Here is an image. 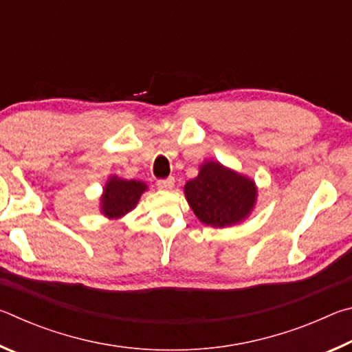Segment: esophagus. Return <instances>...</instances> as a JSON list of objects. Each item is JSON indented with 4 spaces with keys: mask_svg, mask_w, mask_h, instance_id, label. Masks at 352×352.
Instances as JSON below:
<instances>
[{
    "mask_svg": "<svg viewBox=\"0 0 352 352\" xmlns=\"http://www.w3.org/2000/svg\"><path fill=\"white\" fill-rule=\"evenodd\" d=\"M174 183H175V180H174V177H168V178H162V180H158L157 182V186L160 188V189H172L174 188Z\"/></svg>",
    "mask_w": 352,
    "mask_h": 352,
    "instance_id": "esophagus-1",
    "label": "esophagus"
}]
</instances>
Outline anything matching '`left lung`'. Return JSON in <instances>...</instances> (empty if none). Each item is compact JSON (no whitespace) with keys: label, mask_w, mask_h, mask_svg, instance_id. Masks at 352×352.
Wrapping results in <instances>:
<instances>
[{"label":"left lung","mask_w":352,"mask_h":352,"mask_svg":"<svg viewBox=\"0 0 352 352\" xmlns=\"http://www.w3.org/2000/svg\"><path fill=\"white\" fill-rule=\"evenodd\" d=\"M184 194L195 216L205 225L228 226L241 222L252 211L256 186L250 178L210 162L186 183Z\"/></svg>","instance_id":"1"}]
</instances>
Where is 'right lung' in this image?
<instances>
[{"mask_svg": "<svg viewBox=\"0 0 352 352\" xmlns=\"http://www.w3.org/2000/svg\"><path fill=\"white\" fill-rule=\"evenodd\" d=\"M146 184L136 180H121L111 177L102 195V212L107 217L118 219L132 211L138 204L141 194L146 190Z\"/></svg>", "mask_w": 352, "mask_h": 352, "instance_id": "add662e5", "label": "right lung"}]
</instances>
